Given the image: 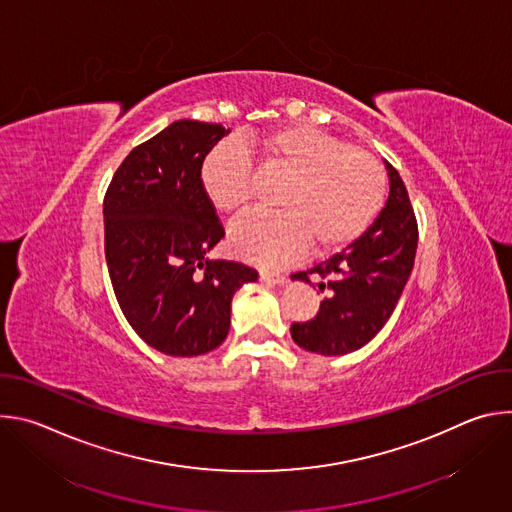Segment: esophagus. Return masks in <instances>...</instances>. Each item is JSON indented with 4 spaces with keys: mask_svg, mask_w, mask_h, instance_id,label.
I'll return each mask as SVG.
<instances>
[{
    "mask_svg": "<svg viewBox=\"0 0 512 512\" xmlns=\"http://www.w3.org/2000/svg\"><path fill=\"white\" fill-rule=\"evenodd\" d=\"M285 275L283 273H273V271H261V281L269 283V285H281L285 283Z\"/></svg>",
    "mask_w": 512,
    "mask_h": 512,
    "instance_id": "1",
    "label": "esophagus"
}]
</instances>
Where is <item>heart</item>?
<instances>
[{"label":"heart","mask_w":512,"mask_h":512,"mask_svg":"<svg viewBox=\"0 0 512 512\" xmlns=\"http://www.w3.org/2000/svg\"><path fill=\"white\" fill-rule=\"evenodd\" d=\"M263 172L287 182L281 212H247L229 231L231 249L255 263L279 265L310 247L324 255L356 241L379 214L387 176L367 150L346 145L312 125H285L245 141ZM200 184L221 214L241 210L251 198L253 168L237 141L223 139L204 156Z\"/></svg>","instance_id":"heart-1"}]
</instances>
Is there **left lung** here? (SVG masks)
<instances>
[{"label":"left lung","mask_w":512,"mask_h":512,"mask_svg":"<svg viewBox=\"0 0 512 512\" xmlns=\"http://www.w3.org/2000/svg\"><path fill=\"white\" fill-rule=\"evenodd\" d=\"M391 192L375 223L326 261L291 277L316 281L324 302L308 322L289 328L298 346L324 356L352 352L391 318L413 269L417 218L399 172L387 164Z\"/></svg>","instance_id":"8db88e82"}]
</instances>
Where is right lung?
<instances>
[{"mask_svg": "<svg viewBox=\"0 0 512 512\" xmlns=\"http://www.w3.org/2000/svg\"><path fill=\"white\" fill-rule=\"evenodd\" d=\"M225 127L182 119L139 143L103 200L105 259L119 308L135 334L170 356L221 344L235 291L257 269L206 253L225 227L200 184V166Z\"/></svg>", "mask_w": 512, "mask_h": 512, "instance_id": "obj_1", "label": "right lung"}]
</instances>
